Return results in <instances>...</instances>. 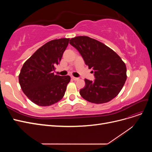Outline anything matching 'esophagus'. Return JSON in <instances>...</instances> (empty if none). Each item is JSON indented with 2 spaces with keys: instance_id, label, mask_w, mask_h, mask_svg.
<instances>
[{
  "instance_id": "1",
  "label": "esophagus",
  "mask_w": 152,
  "mask_h": 152,
  "mask_svg": "<svg viewBox=\"0 0 152 152\" xmlns=\"http://www.w3.org/2000/svg\"><path fill=\"white\" fill-rule=\"evenodd\" d=\"M72 79H73V80H79V78H78V77H72Z\"/></svg>"
}]
</instances>
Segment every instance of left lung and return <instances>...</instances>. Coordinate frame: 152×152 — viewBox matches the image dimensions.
<instances>
[{"mask_svg":"<svg viewBox=\"0 0 152 152\" xmlns=\"http://www.w3.org/2000/svg\"><path fill=\"white\" fill-rule=\"evenodd\" d=\"M89 68H93L95 79H85L80 94L89 102L101 104L110 102L118 95L127 79L126 66L121 57L104 44L87 36L70 39Z\"/></svg>","mask_w":152,"mask_h":152,"instance_id":"1","label":"left lung"}]
</instances>
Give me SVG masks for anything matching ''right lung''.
Returning <instances> with one entry per match:
<instances>
[{
	"mask_svg": "<svg viewBox=\"0 0 152 152\" xmlns=\"http://www.w3.org/2000/svg\"><path fill=\"white\" fill-rule=\"evenodd\" d=\"M69 39L50 40L38 49L25 61L19 75V82L25 94L39 106H50L65 95L70 77L54 75L55 66L60 62Z\"/></svg>",
	"mask_w": 152,
	"mask_h": 152,
	"instance_id": "right-lung-1",
	"label": "right lung"
}]
</instances>
